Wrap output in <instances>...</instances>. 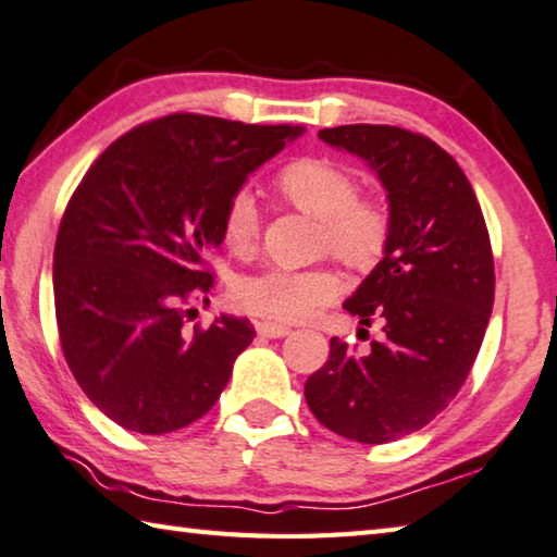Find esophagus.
<instances>
[{
	"instance_id": "34e87169",
	"label": "esophagus",
	"mask_w": 557,
	"mask_h": 557,
	"mask_svg": "<svg viewBox=\"0 0 557 557\" xmlns=\"http://www.w3.org/2000/svg\"><path fill=\"white\" fill-rule=\"evenodd\" d=\"M256 331L267 338H284L290 333L288 326H281V323H271V321H259L256 323Z\"/></svg>"
}]
</instances>
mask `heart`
Masks as SVG:
<instances>
[{"mask_svg": "<svg viewBox=\"0 0 557 557\" xmlns=\"http://www.w3.org/2000/svg\"><path fill=\"white\" fill-rule=\"evenodd\" d=\"M276 189L284 201L319 221L315 251L331 253L350 269H371L383 259L393 234L388 203L358 194L350 171L329 157H304L278 171ZM261 216L249 191H236L224 211V242L231 251L249 253L259 244ZM344 294V281L331 267H269L236 284V301L246 311L276 323L313 319Z\"/></svg>", "mask_w": 557, "mask_h": 557, "instance_id": "1", "label": "heart"}]
</instances>
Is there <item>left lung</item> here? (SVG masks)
Wrapping results in <instances>:
<instances>
[{
    "label": "left lung",
    "instance_id": "left-lung-1",
    "mask_svg": "<svg viewBox=\"0 0 557 557\" xmlns=\"http://www.w3.org/2000/svg\"><path fill=\"white\" fill-rule=\"evenodd\" d=\"M319 136L375 171L393 234L344 304L363 326L379 321L383 338L368 354L331 338L329 361L304 393L329 431L379 446L421 431L468 379L493 311L491 236L463 169L428 136L381 124Z\"/></svg>",
    "mask_w": 557,
    "mask_h": 557
}]
</instances>
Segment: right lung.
Instances as JSON below:
<instances>
[{
	"instance_id": "add662e5",
	"label": "right lung",
	"mask_w": 557,
	"mask_h": 557,
	"mask_svg": "<svg viewBox=\"0 0 557 557\" xmlns=\"http://www.w3.org/2000/svg\"><path fill=\"white\" fill-rule=\"evenodd\" d=\"M298 134L182 111L119 136L76 186L54 246L59 341L87 398L126 431H178L226 388L251 321L189 329L186 304L213 286L228 199Z\"/></svg>"
}]
</instances>
